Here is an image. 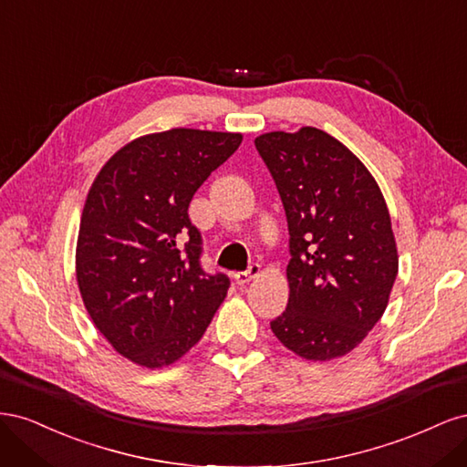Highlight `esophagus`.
Returning a JSON list of instances; mask_svg holds the SVG:
<instances>
[{
  "label": "esophagus",
  "instance_id": "obj_1",
  "mask_svg": "<svg viewBox=\"0 0 467 467\" xmlns=\"http://www.w3.org/2000/svg\"><path fill=\"white\" fill-rule=\"evenodd\" d=\"M259 273H261V266H259L257 263H253V265L247 266V271L235 273V275H234V280H235V285H247L249 280L259 276Z\"/></svg>",
  "mask_w": 467,
  "mask_h": 467
}]
</instances>
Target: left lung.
Here are the masks:
<instances>
[{
	"mask_svg": "<svg viewBox=\"0 0 467 467\" xmlns=\"http://www.w3.org/2000/svg\"><path fill=\"white\" fill-rule=\"evenodd\" d=\"M255 148L290 234L288 306L271 329L302 358L345 357L384 316L398 276L384 196L357 155L314 126L263 134Z\"/></svg>",
	"mask_w": 467,
	"mask_h": 467,
	"instance_id": "left-lung-1",
	"label": "left lung"
}]
</instances>
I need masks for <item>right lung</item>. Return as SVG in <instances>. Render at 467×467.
<instances>
[{
	"label": "right lung",
	"instance_id": "1",
	"mask_svg": "<svg viewBox=\"0 0 467 467\" xmlns=\"http://www.w3.org/2000/svg\"><path fill=\"white\" fill-rule=\"evenodd\" d=\"M242 134L173 129L132 140L103 165L83 206L76 276L95 327L146 368L173 364L201 341L230 278L201 265L189 218L194 192Z\"/></svg>",
	"mask_w": 467,
	"mask_h": 467
}]
</instances>
